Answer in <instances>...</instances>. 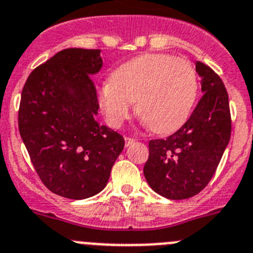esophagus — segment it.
Returning <instances> with one entry per match:
<instances>
[{
    "instance_id": "34e87169",
    "label": "esophagus",
    "mask_w": 253,
    "mask_h": 253,
    "mask_svg": "<svg viewBox=\"0 0 253 253\" xmlns=\"http://www.w3.org/2000/svg\"><path fill=\"white\" fill-rule=\"evenodd\" d=\"M125 142H126V146L128 147L129 145H132V143L135 142V138H132V137H128V136H126V137H125Z\"/></svg>"
}]
</instances>
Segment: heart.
<instances>
[{
	"instance_id": "heart-1",
	"label": "heart",
	"mask_w": 253,
	"mask_h": 253,
	"mask_svg": "<svg viewBox=\"0 0 253 253\" xmlns=\"http://www.w3.org/2000/svg\"><path fill=\"white\" fill-rule=\"evenodd\" d=\"M198 93V77L188 60L146 54L113 72L98 93L107 122L120 127L136 101V113L156 133L179 128L189 117Z\"/></svg>"
}]
</instances>
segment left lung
Returning <instances> with one entry per match:
<instances>
[{"label": "left lung", "mask_w": 253, "mask_h": 253, "mask_svg": "<svg viewBox=\"0 0 253 253\" xmlns=\"http://www.w3.org/2000/svg\"><path fill=\"white\" fill-rule=\"evenodd\" d=\"M203 95L188 121L166 138L150 140L143 174L158 194L188 199L208 185L231 138L228 93L214 70L197 61Z\"/></svg>", "instance_id": "left-lung-1"}]
</instances>
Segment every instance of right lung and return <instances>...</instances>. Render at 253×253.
Returning a JSON list of instances; mask_svg holds the SVG:
<instances>
[{
    "label": "right lung",
    "instance_id": "right-lung-1",
    "mask_svg": "<svg viewBox=\"0 0 253 253\" xmlns=\"http://www.w3.org/2000/svg\"><path fill=\"white\" fill-rule=\"evenodd\" d=\"M102 64L99 49H64L36 67L22 88L20 135L42 184L68 199L98 194L125 146L118 132L95 120L90 76Z\"/></svg>",
    "mask_w": 253,
    "mask_h": 253
}]
</instances>
